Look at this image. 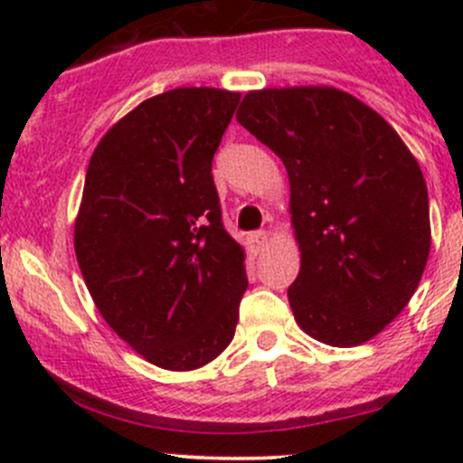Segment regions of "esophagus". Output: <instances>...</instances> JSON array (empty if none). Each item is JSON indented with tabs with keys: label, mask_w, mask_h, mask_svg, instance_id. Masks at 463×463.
<instances>
[{
	"label": "esophagus",
	"mask_w": 463,
	"mask_h": 463,
	"mask_svg": "<svg viewBox=\"0 0 463 463\" xmlns=\"http://www.w3.org/2000/svg\"><path fill=\"white\" fill-rule=\"evenodd\" d=\"M270 244V235L266 231H260V232H253V235L249 237V246H250V253L253 255H260L264 253L266 246Z\"/></svg>",
	"instance_id": "obj_1"
}]
</instances>
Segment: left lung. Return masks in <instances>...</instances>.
I'll return each instance as SVG.
<instances>
[{
  "mask_svg": "<svg viewBox=\"0 0 463 463\" xmlns=\"http://www.w3.org/2000/svg\"><path fill=\"white\" fill-rule=\"evenodd\" d=\"M237 123L287 167L298 326L331 347L372 340L405 309L430 255L414 154L370 105L326 85L249 91Z\"/></svg>",
  "mask_w": 463,
  "mask_h": 463,
  "instance_id": "left-lung-1",
  "label": "left lung"
}]
</instances>
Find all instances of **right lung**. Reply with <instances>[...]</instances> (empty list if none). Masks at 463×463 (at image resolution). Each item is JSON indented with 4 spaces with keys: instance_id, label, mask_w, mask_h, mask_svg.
Instances as JSON below:
<instances>
[{
    "instance_id": "1",
    "label": "right lung",
    "mask_w": 463,
    "mask_h": 463,
    "mask_svg": "<svg viewBox=\"0 0 463 463\" xmlns=\"http://www.w3.org/2000/svg\"><path fill=\"white\" fill-rule=\"evenodd\" d=\"M240 96L179 87L147 98L89 161L78 266L107 325L161 370H199L235 335L246 253L222 226L210 167Z\"/></svg>"
}]
</instances>
